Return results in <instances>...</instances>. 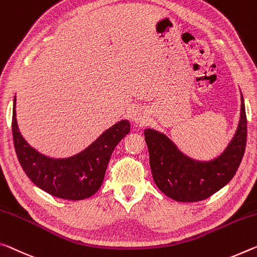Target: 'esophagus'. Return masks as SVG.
<instances>
[{"mask_svg":"<svg viewBox=\"0 0 257 257\" xmlns=\"http://www.w3.org/2000/svg\"><path fill=\"white\" fill-rule=\"evenodd\" d=\"M130 117H132V121L134 122V123L140 124V125L145 123V120H146L145 113L140 108L134 109V111L132 112V115H130Z\"/></svg>","mask_w":257,"mask_h":257,"instance_id":"esophagus-1","label":"esophagus"}]
</instances>
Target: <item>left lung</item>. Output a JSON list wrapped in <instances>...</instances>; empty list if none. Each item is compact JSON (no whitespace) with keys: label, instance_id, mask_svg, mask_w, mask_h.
Returning <instances> with one entry per match:
<instances>
[{"label":"left lung","instance_id":"1","mask_svg":"<svg viewBox=\"0 0 257 257\" xmlns=\"http://www.w3.org/2000/svg\"><path fill=\"white\" fill-rule=\"evenodd\" d=\"M240 120L233 138L221 156L197 161L182 153L165 134L145 129L150 167L154 183L167 197L180 202L209 198L229 183L240 166L247 142V117L241 93Z\"/></svg>","mask_w":257,"mask_h":257}]
</instances>
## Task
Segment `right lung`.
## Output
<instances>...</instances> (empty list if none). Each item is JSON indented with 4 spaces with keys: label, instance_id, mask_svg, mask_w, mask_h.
Listing matches in <instances>:
<instances>
[{
    "label": "right lung",
    "instance_id": "add662e5",
    "mask_svg": "<svg viewBox=\"0 0 257 257\" xmlns=\"http://www.w3.org/2000/svg\"><path fill=\"white\" fill-rule=\"evenodd\" d=\"M130 132L128 120H121L101 134L92 144L75 156L55 159L43 156L27 143L12 111V136L20 166L28 178L47 193L66 200H83L103 184L109 158L119 142Z\"/></svg>",
    "mask_w": 257,
    "mask_h": 257
}]
</instances>
